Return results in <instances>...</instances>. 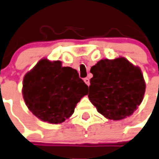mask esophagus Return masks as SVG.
Here are the masks:
<instances>
[{"mask_svg": "<svg viewBox=\"0 0 159 159\" xmlns=\"http://www.w3.org/2000/svg\"><path fill=\"white\" fill-rule=\"evenodd\" d=\"M84 82H85V83H86L87 86H90V80H89V78H87V77L84 78Z\"/></svg>", "mask_w": 159, "mask_h": 159, "instance_id": "1", "label": "esophagus"}]
</instances>
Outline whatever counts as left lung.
<instances>
[{
    "label": "left lung",
    "mask_w": 159,
    "mask_h": 159,
    "mask_svg": "<svg viewBox=\"0 0 159 159\" xmlns=\"http://www.w3.org/2000/svg\"><path fill=\"white\" fill-rule=\"evenodd\" d=\"M91 73L89 100L106 118L123 119L141 104L145 92L142 72L126 59H101Z\"/></svg>",
    "instance_id": "1"
}]
</instances>
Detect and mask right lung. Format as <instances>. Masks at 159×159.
Listing matches in <instances>:
<instances>
[{"mask_svg": "<svg viewBox=\"0 0 159 159\" xmlns=\"http://www.w3.org/2000/svg\"><path fill=\"white\" fill-rule=\"evenodd\" d=\"M87 89L77 70L63 67L59 60L42 59L25 74L22 93L36 117L58 124L72 116L77 103L87 95Z\"/></svg>", "mask_w": 159, "mask_h": 159, "instance_id": "add662e5", "label": "right lung"}]
</instances>
